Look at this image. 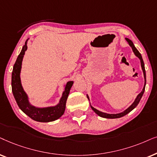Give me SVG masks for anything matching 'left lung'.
I'll list each match as a JSON object with an SVG mask.
<instances>
[{
    "mask_svg": "<svg viewBox=\"0 0 157 157\" xmlns=\"http://www.w3.org/2000/svg\"><path fill=\"white\" fill-rule=\"evenodd\" d=\"M126 40L128 41V44L131 46V48H132V50H133V53L135 54V55L137 57H139V59H140V61H141V66L142 70H143L144 77V86L143 87V90H142V91L139 94V95H137L136 98L135 100H134V102H133V103H132V105H131L130 107H128V108H127L126 110H125L124 112L120 113H116V114L106 113L101 112V111H100V110L95 109V108H93V106L90 105L91 106V108H92V109H93V111L95 112L96 114L98 115V116H100V117H103V118H121V117H123V116H126V114H128V113H130L131 110L134 109V108L138 105V104H139L140 100H141V98H142V96H143V94L144 93V90H145V86H146V83H147V80H146V71H145V67H144V63L143 59H142V57H141V54L139 53V52L138 51L136 48L135 47V46H134V44H133V43L132 42V41L130 40V39H128V38H126ZM87 98H88V100H89L88 96H87Z\"/></svg>",
    "mask_w": 157,
    "mask_h": 157,
    "instance_id": "obj_1",
    "label": "left lung"
}]
</instances>
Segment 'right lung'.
<instances>
[{
	"label": "right lung",
	"instance_id": "obj_1",
	"mask_svg": "<svg viewBox=\"0 0 157 157\" xmlns=\"http://www.w3.org/2000/svg\"><path fill=\"white\" fill-rule=\"evenodd\" d=\"M27 41L28 39L25 42L21 52L18 56L17 59L13 65L11 77L12 92L18 107L25 114H26L33 120L39 122H51L59 118L64 114L66 107V102L71 87L73 85V81H69L66 84L59 103L57 105L47 108H37L31 105L29 101L28 95L23 89L20 78L23 57L27 49Z\"/></svg>",
	"mask_w": 157,
	"mask_h": 157
}]
</instances>
